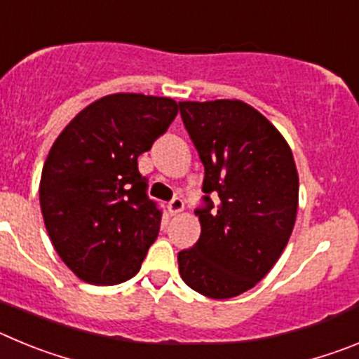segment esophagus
Masks as SVG:
<instances>
[{"mask_svg":"<svg viewBox=\"0 0 359 359\" xmlns=\"http://www.w3.org/2000/svg\"><path fill=\"white\" fill-rule=\"evenodd\" d=\"M183 207H185V203H183L182 198H172L169 201V205H167V208H169L170 215H176L180 214V212L183 210Z\"/></svg>","mask_w":359,"mask_h":359,"instance_id":"34e87169","label":"esophagus"}]
</instances>
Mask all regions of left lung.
<instances>
[{
  "mask_svg": "<svg viewBox=\"0 0 359 359\" xmlns=\"http://www.w3.org/2000/svg\"><path fill=\"white\" fill-rule=\"evenodd\" d=\"M180 115L205 167L201 236L177 253L180 275L208 298L237 297L266 277L290 241L298 208L293 154L241 100L180 102Z\"/></svg>",
  "mask_w": 359,
  "mask_h": 359,
  "instance_id": "8db88e82",
  "label": "left lung"
}]
</instances>
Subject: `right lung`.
Wrapping results in <instances>:
<instances>
[{
    "label": "right lung",
    "instance_id": "right-lung-1",
    "mask_svg": "<svg viewBox=\"0 0 359 359\" xmlns=\"http://www.w3.org/2000/svg\"><path fill=\"white\" fill-rule=\"evenodd\" d=\"M176 115L172 98L107 95L82 109L50 149L41 212L53 248L81 280L113 286L138 273L163 214L149 199L138 156Z\"/></svg>",
    "mask_w": 359,
    "mask_h": 359
}]
</instances>
